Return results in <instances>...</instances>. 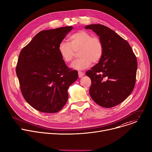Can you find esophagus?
<instances>
[{
  "mask_svg": "<svg viewBox=\"0 0 152 152\" xmlns=\"http://www.w3.org/2000/svg\"><path fill=\"white\" fill-rule=\"evenodd\" d=\"M78 75H79V77H82L84 75V73L81 72H78Z\"/></svg>",
  "mask_w": 152,
  "mask_h": 152,
  "instance_id": "1",
  "label": "esophagus"
}]
</instances>
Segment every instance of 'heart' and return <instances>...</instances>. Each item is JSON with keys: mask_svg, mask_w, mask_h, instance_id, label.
Returning a JSON list of instances; mask_svg holds the SVG:
<instances>
[{"mask_svg": "<svg viewBox=\"0 0 152 152\" xmlns=\"http://www.w3.org/2000/svg\"><path fill=\"white\" fill-rule=\"evenodd\" d=\"M70 42L62 41L58 46V52L62 59L69 63L73 59L75 52H78L79 58L75 61L72 67L76 70H84L90 66L91 62H98L103 53V46L101 39L93 37L88 32L80 31L69 37Z\"/></svg>", "mask_w": 152, "mask_h": 152, "instance_id": "1", "label": "heart"}]
</instances>
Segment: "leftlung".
<instances>
[{"label": "left lung", "instance_id": "1", "mask_svg": "<svg viewBox=\"0 0 152 152\" xmlns=\"http://www.w3.org/2000/svg\"><path fill=\"white\" fill-rule=\"evenodd\" d=\"M85 29L93 30L103 46L99 63L86 72L91 80L90 96L99 105L112 107L123 102L134 88L136 56L127 41L110 28L96 24Z\"/></svg>", "mask_w": 152, "mask_h": 152}]
</instances>
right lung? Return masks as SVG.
<instances>
[{
  "mask_svg": "<svg viewBox=\"0 0 152 152\" xmlns=\"http://www.w3.org/2000/svg\"><path fill=\"white\" fill-rule=\"evenodd\" d=\"M72 29L42 31L20 53L16 74L21 92L40 112L59 111L67 102L69 86L78 78L77 72L66 66L58 52L59 43Z\"/></svg>",
  "mask_w": 152,
  "mask_h": 152,
  "instance_id": "1",
  "label": "right lung"
}]
</instances>
